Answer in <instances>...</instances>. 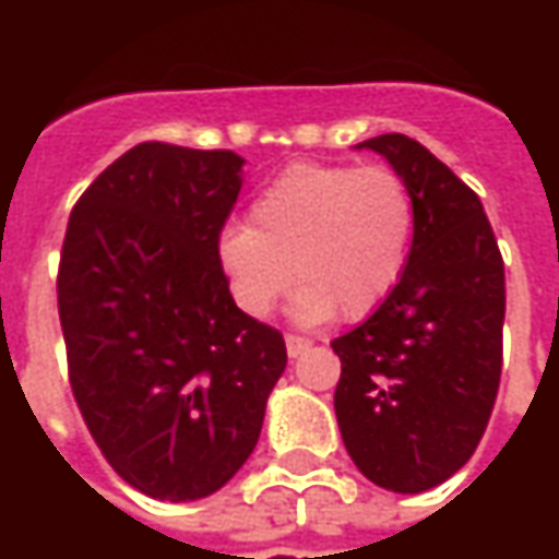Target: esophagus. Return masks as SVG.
Wrapping results in <instances>:
<instances>
[{"mask_svg":"<svg viewBox=\"0 0 559 559\" xmlns=\"http://www.w3.org/2000/svg\"><path fill=\"white\" fill-rule=\"evenodd\" d=\"M308 348H311V342L305 335H286V352H289V357L305 355Z\"/></svg>","mask_w":559,"mask_h":559,"instance_id":"34e87169","label":"esophagus"}]
</instances>
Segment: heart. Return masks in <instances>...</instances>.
<instances>
[{
	"label": "heart",
	"instance_id": "heart-1",
	"mask_svg": "<svg viewBox=\"0 0 559 559\" xmlns=\"http://www.w3.org/2000/svg\"><path fill=\"white\" fill-rule=\"evenodd\" d=\"M414 233L417 204L397 170L301 162L261 189L248 224L226 226L217 261L248 317H270L295 276L298 320H364L397 289Z\"/></svg>",
	"mask_w": 559,
	"mask_h": 559
}]
</instances>
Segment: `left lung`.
Segmentation results:
<instances>
[{
    "instance_id": "obj_1",
    "label": "left lung",
    "mask_w": 559,
    "mask_h": 559,
    "mask_svg": "<svg viewBox=\"0 0 559 559\" xmlns=\"http://www.w3.org/2000/svg\"><path fill=\"white\" fill-rule=\"evenodd\" d=\"M395 167L417 204L411 264L389 301L338 335L335 419L357 469L419 495L451 479L483 439L504 333V258L479 195L426 145L360 142Z\"/></svg>"
}]
</instances>
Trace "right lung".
Here are the masks:
<instances>
[{
	"label": "right lung",
	"instance_id": "obj_1",
	"mask_svg": "<svg viewBox=\"0 0 559 559\" xmlns=\"http://www.w3.org/2000/svg\"><path fill=\"white\" fill-rule=\"evenodd\" d=\"M236 152L140 142L71 211L58 317L80 414L123 483L158 501L224 488L286 370L283 333L236 308L217 239Z\"/></svg>",
	"mask_w": 559,
	"mask_h": 559
}]
</instances>
